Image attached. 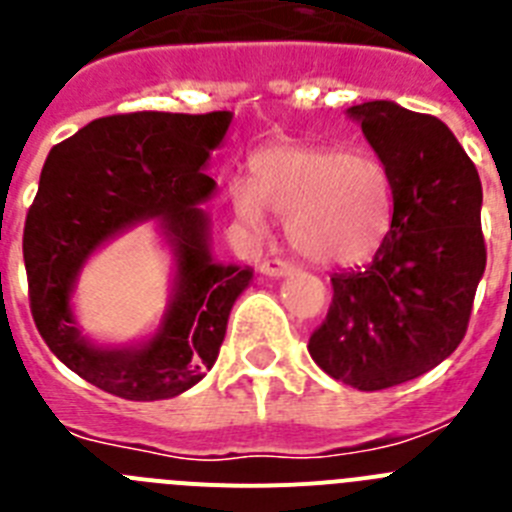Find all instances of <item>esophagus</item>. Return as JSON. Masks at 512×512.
<instances>
[{
  "instance_id": "obj_1",
  "label": "esophagus",
  "mask_w": 512,
  "mask_h": 512,
  "mask_svg": "<svg viewBox=\"0 0 512 512\" xmlns=\"http://www.w3.org/2000/svg\"><path fill=\"white\" fill-rule=\"evenodd\" d=\"M259 269L264 277H287L289 271H292V264H287L282 259H266Z\"/></svg>"
}]
</instances>
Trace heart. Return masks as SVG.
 <instances>
[{"instance_id": "obj_1", "label": "heart", "mask_w": 512, "mask_h": 512, "mask_svg": "<svg viewBox=\"0 0 512 512\" xmlns=\"http://www.w3.org/2000/svg\"><path fill=\"white\" fill-rule=\"evenodd\" d=\"M230 197L235 215L253 230H264L266 210L282 217L292 248L320 266L361 264L392 225L384 166L341 148H266L253 158V179H235Z\"/></svg>"}]
</instances>
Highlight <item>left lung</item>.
Segmentation results:
<instances>
[{"instance_id": "left-lung-1", "label": "left lung", "mask_w": 512, "mask_h": 512, "mask_svg": "<svg viewBox=\"0 0 512 512\" xmlns=\"http://www.w3.org/2000/svg\"><path fill=\"white\" fill-rule=\"evenodd\" d=\"M348 117L390 176L392 225L372 264L330 277L333 302L307 351L338 382L377 392L431 372L467 333L487 264L482 182L438 117L387 99Z\"/></svg>"}]
</instances>
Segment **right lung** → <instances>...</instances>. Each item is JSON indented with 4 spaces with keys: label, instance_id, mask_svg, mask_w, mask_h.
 I'll return each mask as SVG.
<instances>
[{
    "label": "right lung",
    "instance_id": "obj_1",
    "mask_svg": "<svg viewBox=\"0 0 512 512\" xmlns=\"http://www.w3.org/2000/svg\"><path fill=\"white\" fill-rule=\"evenodd\" d=\"M233 115L128 112L92 120L51 148L22 238L30 310L40 336L71 372L122 400L182 395L210 372L228 315L253 271L217 264L210 220L215 192L205 174ZM159 217L177 264L159 330L133 347H97L80 336L70 292L97 245L135 222Z\"/></svg>",
    "mask_w": 512,
    "mask_h": 512
}]
</instances>
